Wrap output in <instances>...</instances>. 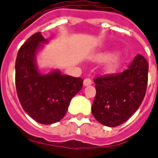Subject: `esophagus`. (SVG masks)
Wrapping results in <instances>:
<instances>
[{"label": "esophagus", "mask_w": 158, "mask_h": 158, "mask_svg": "<svg viewBox=\"0 0 158 158\" xmlns=\"http://www.w3.org/2000/svg\"><path fill=\"white\" fill-rule=\"evenodd\" d=\"M92 84V81L90 78H86V79H84V81H83V85L84 86H89V85H90Z\"/></svg>", "instance_id": "1"}]
</instances>
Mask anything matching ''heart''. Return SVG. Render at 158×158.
Returning a JSON list of instances; mask_svg holds the SVG:
<instances>
[{"label":"heart","mask_w":158,"mask_h":158,"mask_svg":"<svg viewBox=\"0 0 158 158\" xmlns=\"http://www.w3.org/2000/svg\"><path fill=\"white\" fill-rule=\"evenodd\" d=\"M110 57V53H105V54L102 55L101 56H100V59H101L102 61H105V60L109 59ZM121 62L122 57L120 55H116V56H112L111 59L109 60L108 63H107L106 70L108 72H114L119 68L120 64H121Z\"/></svg>","instance_id":"1"}]
</instances>
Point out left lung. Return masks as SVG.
Returning <instances> with one entry per match:
<instances>
[{
  "instance_id": "1",
  "label": "left lung",
  "mask_w": 158,
  "mask_h": 158,
  "mask_svg": "<svg viewBox=\"0 0 158 158\" xmlns=\"http://www.w3.org/2000/svg\"><path fill=\"white\" fill-rule=\"evenodd\" d=\"M148 71V62L137 55L122 73L96 77V95L91 110L96 120L109 127L127 121L145 96Z\"/></svg>"
}]
</instances>
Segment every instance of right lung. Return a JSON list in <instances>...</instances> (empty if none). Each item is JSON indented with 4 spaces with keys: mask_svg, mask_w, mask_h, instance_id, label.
I'll return each instance as SVG.
<instances>
[{
    "mask_svg": "<svg viewBox=\"0 0 158 158\" xmlns=\"http://www.w3.org/2000/svg\"><path fill=\"white\" fill-rule=\"evenodd\" d=\"M46 40L40 32L27 39L20 48L15 61V88L23 110L42 124H52L66 115L69 102L81 90L83 80L62 75L59 70L42 75L35 56Z\"/></svg>",
    "mask_w": 158,
    "mask_h": 158,
    "instance_id": "obj_1",
    "label": "right lung"
}]
</instances>
